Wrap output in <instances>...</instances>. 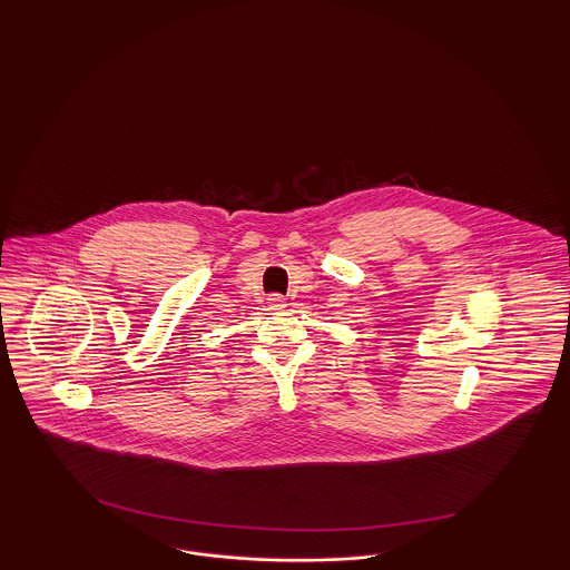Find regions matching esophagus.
Listing matches in <instances>:
<instances>
[{
	"label": "esophagus",
	"instance_id": "1",
	"mask_svg": "<svg viewBox=\"0 0 570 570\" xmlns=\"http://www.w3.org/2000/svg\"><path fill=\"white\" fill-rule=\"evenodd\" d=\"M267 303H269L272 309H284L288 305L286 298L282 297V295H272V297L267 298Z\"/></svg>",
	"mask_w": 570,
	"mask_h": 570
}]
</instances>
